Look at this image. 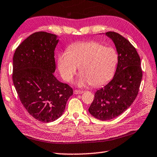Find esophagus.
<instances>
[{
	"instance_id": "1",
	"label": "esophagus",
	"mask_w": 157,
	"mask_h": 157,
	"mask_svg": "<svg viewBox=\"0 0 157 157\" xmlns=\"http://www.w3.org/2000/svg\"><path fill=\"white\" fill-rule=\"evenodd\" d=\"M83 91H80V90H76V89H75V90H74V94H76V95H78V94H82Z\"/></svg>"
}]
</instances>
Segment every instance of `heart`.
<instances>
[{"mask_svg": "<svg viewBox=\"0 0 157 157\" xmlns=\"http://www.w3.org/2000/svg\"><path fill=\"white\" fill-rule=\"evenodd\" d=\"M117 62L118 55L113 48L105 47L95 41H87L72 44L67 53L60 54L57 66L64 81H70L78 67L81 75L76 85L82 87L89 83L93 87H98L112 78Z\"/></svg>", "mask_w": 157, "mask_h": 157, "instance_id": "1", "label": "heart"}]
</instances>
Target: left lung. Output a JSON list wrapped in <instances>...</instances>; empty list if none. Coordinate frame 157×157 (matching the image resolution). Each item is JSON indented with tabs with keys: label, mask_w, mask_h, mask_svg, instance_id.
Instances as JSON below:
<instances>
[{
	"label": "left lung",
	"mask_w": 157,
	"mask_h": 157,
	"mask_svg": "<svg viewBox=\"0 0 157 157\" xmlns=\"http://www.w3.org/2000/svg\"><path fill=\"white\" fill-rule=\"evenodd\" d=\"M113 41L118 53V64L113 78L98 90L89 108L93 117L108 121L119 117L138 94L142 78L140 58L129 40L114 32L105 34Z\"/></svg>",
	"instance_id": "left-lung-1"
}]
</instances>
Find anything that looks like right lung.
<instances>
[{
    "mask_svg": "<svg viewBox=\"0 0 157 157\" xmlns=\"http://www.w3.org/2000/svg\"><path fill=\"white\" fill-rule=\"evenodd\" d=\"M57 38L45 32L35 33L18 46L13 58V81L21 104L43 123L53 122L62 116L73 94L68 85L53 75Z\"/></svg>",
    "mask_w": 157,
    "mask_h": 157,
    "instance_id": "1",
    "label": "right lung"
}]
</instances>
